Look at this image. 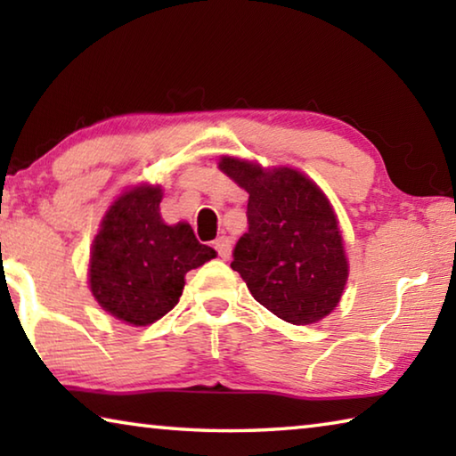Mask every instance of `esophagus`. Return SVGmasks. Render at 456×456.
<instances>
[{
	"label": "esophagus",
	"mask_w": 456,
	"mask_h": 456,
	"mask_svg": "<svg viewBox=\"0 0 456 456\" xmlns=\"http://www.w3.org/2000/svg\"><path fill=\"white\" fill-rule=\"evenodd\" d=\"M215 249H217L221 259H229L231 257V241H229V237H225V235L219 237L217 241H215Z\"/></svg>",
	"instance_id": "esophagus-1"
}]
</instances>
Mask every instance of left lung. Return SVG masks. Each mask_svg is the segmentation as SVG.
<instances>
[{
    "mask_svg": "<svg viewBox=\"0 0 456 456\" xmlns=\"http://www.w3.org/2000/svg\"><path fill=\"white\" fill-rule=\"evenodd\" d=\"M219 168L249 192V231L231 267L251 296L293 326L315 323L334 310L348 281L342 233L328 197L296 168H264L223 157Z\"/></svg>",
    "mask_w": 456,
    "mask_h": 456,
    "instance_id": "1",
    "label": "left lung"
}]
</instances>
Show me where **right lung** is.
<instances>
[{
  "mask_svg": "<svg viewBox=\"0 0 456 456\" xmlns=\"http://www.w3.org/2000/svg\"><path fill=\"white\" fill-rule=\"evenodd\" d=\"M163 189L138 184L106 211L90 251V289L102 310L149 326L179 304L184 275L217 253L197 241L189 223L160 217Z\"/></svg>",
  "mask_w": 456,
  "mask_h": 456,
  "instance_id": "obj_1",
  "label": "right lung"
}]
</instances>
